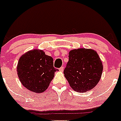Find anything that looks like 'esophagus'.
I'll return each instance as SVG.
<instances>
[{"instance_id": "1", "label": "esophagus", "mask_w": 121, "mask_h": 121, "mask_svg": "<svg viewBox=\"0 0 121 121\" xmlns=\"http://www.w3.org/2000/svg\"><path fill=\"white\" fill-rule=\"evenodd\" d=\"M59 70L60 71V72H63V70H64V67H61V68H60V69H59Z\"/></svg>"}]
</instances>
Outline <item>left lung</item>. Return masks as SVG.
Masks as SVG:
<instances>
[{
    "mask_svg": "<svg viewBox=\"0 0 121 121\" xmlns=\"http://www.w3.org/2000/svg\"><path fill=\"white\" fill-rule=\"evenodd\" d=\"M64 75L70 87L79 93L91 90L97 85L103 72V64L99 55L92 49L71 50Z\"/></svg>",
    "mask_w": 121,
    "mask_h": 121,
    "instance_id": "8db88e82",
    "label": "left lung"
}]
</instances>
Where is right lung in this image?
<instances>
[{
    "label": "right lung",
    "mask_w": 121,
    "mask_h": 121,
    "mask_svg": "<svg viewBox=\"0 0 121 121\" xmlns=\"http://www.w3.org/2000/svg\"><path fill=\"white\" fill-rule=\"evenodd\" d=\"M57 70L53 67L52 57L37 49L23 54L17 65V73L21 83L35 93H42L48 89Z\"/></svg>",
    "instance_id": "obj_1"
}]
</instances>
